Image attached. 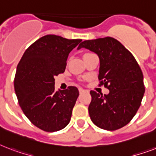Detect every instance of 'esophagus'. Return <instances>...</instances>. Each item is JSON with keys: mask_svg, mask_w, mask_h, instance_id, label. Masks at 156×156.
<instances>
[{"mask_svg": "<svg viewBox=\"0 0 156 156\" xmlns=\"http://www.w3.org/2000/svg\"><path fill=\"white\" fill-rule=\"evenodd\" d=\"M78 90H79V93H80V94H83V93L86 92V90H84V89H83V88H79Z\"/></svg>", "mask_w": 156, "mask_h": 156, "instance_id": "obj_1", "label": "esophagus"}]
</instances>
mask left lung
I'll return each instance as SVG.
<instances>
[{
	"instance_id": "8db88e82",
	"label": "left lung",
	"mask_w": 156,
	"mask_h": 156,
	"mask_svg": "<svg viewBox=\"0 0 156 156\" xmlns=\"http://www.w3.org/2000/svg\"><path fill=\"white\" fill-rule=\"evenodd\" d=\"M85 48L100 58L99 80L109 90L108 95L90 90L88 111L95 126L116 130L126 126L139 108L145 87L143 74L135 58L118 40L112 37L85 40Z\"/></svg>"
}]
</instances>
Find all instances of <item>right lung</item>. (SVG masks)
I'll return each mask as SVG.
<instances>
[{"mask_svg": "<svg viewBox=\"0 0 156 156\" xmlns=\"http://www.w3.org/2000/svg\"><path fill=\"white\" fill-rule=\"evenodd\" d=\"M82 40L47 35L33 43L21 58L14 90L21 108L36 127L61 130L70 121L79 92L75 87L55 91V77L65 72L69 53Z\"/></svg>", "mask_w": 156, "mask_h": 156, "instance_id": "obj_1", "label": "right lung"}]
</instances>
